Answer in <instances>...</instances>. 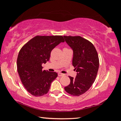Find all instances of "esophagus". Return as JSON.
Listing matches in <instances>:
<instances>
[{
	"instance_id": "obj_1",
	"label": "esophagus",
	"mask_w": 121,
	"mask_h": 121,
	"mask_svg": "<svg viewBox=\"0 0 121 121\" xmlns=\"http://www.w3.org/2000/svg\"><path fill=\"white\" fill-rule=\"evenodd\" d=\"M58 76H63V73H58Z\"/></svg>"
}]
</instances>
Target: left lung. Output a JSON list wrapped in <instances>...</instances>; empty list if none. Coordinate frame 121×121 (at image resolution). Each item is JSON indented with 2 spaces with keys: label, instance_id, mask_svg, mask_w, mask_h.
Listing matches in <instances>:
<instances>
[{
  "label": "left lung",
  "instance_id": "8db88e82",
  "mask_svg": "<svg viewBox=\"0 0 121 121\" xmlns=\"http://www.w3.org/2000/svg\"><path fill=\"white\" fill-rule=\"evenodd\" d=\"M67 44L73 51V65L76 78L69 76L70 83L65 87L70 95L79 96L85 93L95 82L99 66V57L93 45L81 36H65Z\"/></svg>",
  "mask_w": 121,
  "mask_h": 121
}]
</instances>
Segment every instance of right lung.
<instances>
[{
    "mask_svg": "<svg viewBox=\"0 0 121 121\" xmlns=\"http://www.w3.org/2000/svg\"><path fill=\"white\" fill-rule=\"evenodd\" d=\"M62 36H36L22 47L17 59V69L24 87L32 95L42 96L48 92L56 72L43 70L42 64L50 60L51 52L60 43Z\"/></svg>",
    "mask_w": 121,
    "mask_h": 121,
    "instance_id": "right-lung-1",
    "label": "right lung"
}]
</instances>
